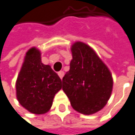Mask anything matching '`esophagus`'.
<instances>
[{
    "label": "esophagus",
    "mask_w": 135,
    "mask_h": 135,
    "mask_svg": "<svg viewBox=\"0 0 135 135\" xmlns=\"http://www.w3.org/2000/svg\"><path fill=\"white\" fill-rule=\"evenodd\" d=\"M59 77L61 78V79H62V77H64V71H59Z\"/></svg>",
    "instance_id": "34e87169"
}]
</instances>
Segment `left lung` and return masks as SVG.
<instances>
[{"mask_svg":"<svg viewBox=\"0 0 135 135\" xmlns=\"http://www.w3.org/2000/svg\"><path fill=\"white\" fill-rule=\"evenodd\" d=\"M70 69L62 78V90L76 111L91 115L108 101L113 81L108 68L88 45L77 41L71 45Z\"/></svg>","mask_w":135,"mask_h":135,"instance_id":"left-lung-1","label":"left lung"}]
</instances>
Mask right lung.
<instances>
[{"label":"right lung","mask_w":135,"mask_h":135,"mask_svg":"<svg viewBox=\"0 0 135 135\" xmlns=\"http://www.w3.org/2000/svg\"><path fill=\"white\" fill-rule=\"evenodd\" d=\"M15 86L19 103L40 115L50 109L54 95L62 89V81L50 65L41 62L40 50L32 47L26 53Z\"/></svg>","instance_id":"right-lung-1"}]
</instances>
